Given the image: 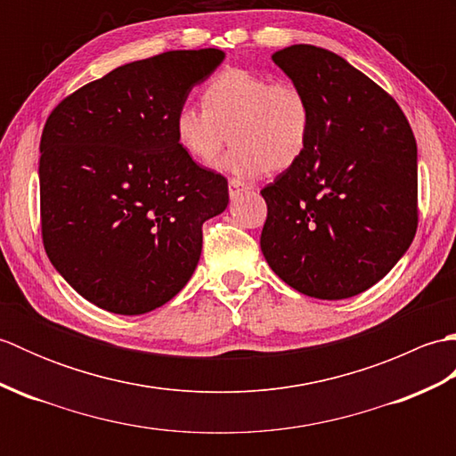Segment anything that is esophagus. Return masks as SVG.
<instances>
[{
  "instance_id": "34e87169",
  "label": "esophagus",
  "mask_w": 456,
  "mask_h": 456,
  "mask_svg": "<svg viewBox=\"0 0 456 456\" xmlns=\"http://www.w3.org/2000/svg\"><path fill=\"white\" fill-rule=\"evenodd\" d=\"M247 190H250V186H247L245 182H240V180H237V178H231V180H229V196H231V198H239L240 193L247 191Z\"/></svg>"
}]
</instances>
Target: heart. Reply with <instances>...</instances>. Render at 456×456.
I'll list each match as a JSON object with an SVG mask.
<instances>
[{"instance_id": "obj_1", "label": "heart", "mask_w": 456, "mask_h": 456, "mask_svg": "<svg viewBox=\"0 0 456 456\" xmlns=\"http://www.w3.org/2000/svg\"><path fill=\"white\" fill-rule=\"evenodd\" d=\"M201 100L203 108L180 105L172 123L178 147L198 164H211L231 139L219 168L256 178L292 168L312 142V102L296 82L225 68L203 86Z\"/></svg>"}]
</instances>
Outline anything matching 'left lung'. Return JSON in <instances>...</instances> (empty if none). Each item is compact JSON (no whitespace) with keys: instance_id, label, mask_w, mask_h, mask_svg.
Returning a JSON list of instances; mask_svg holds the SVG:
<instances>
[{"instance_id":"1","label":"left lung","mask_w":456,"mask_h":456,"mask_svg":"<svg viewBox=\"0 0 456 456\" xmlns=\"http://www.w3.org/2000/svg\"><path fill=\"white\" fill-rule=\"evenodd\" d=\"M314 110L312 142L260 191V248L297 292L345 299L382 280L418 229V144L400 105L345 58L314 45L273 54Z\"/></svg>"}]
</instances>
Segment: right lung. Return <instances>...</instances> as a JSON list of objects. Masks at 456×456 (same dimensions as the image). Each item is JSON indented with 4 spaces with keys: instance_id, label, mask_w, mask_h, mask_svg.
Masks as SVG:
<instances>
[{
    "instance_id": "obj_1",
    "label": "right lung",
    "mask_w": 456,
    "mask_h": 456,
    "mask_svg": "<svg viewBox=\"0 0 456 456\" xmlns=\"http://www.w3.org/2000/svg\"><path fill=\"white\" fill-rule=\"evenodd\" d=\"M219 48L170 51L115 68L68 95L41 137L43 243L56 273L105 312H152L188 284L203 221L227 180L174 137V113L223 62Z\"/></svg>"
}]
</instances>
